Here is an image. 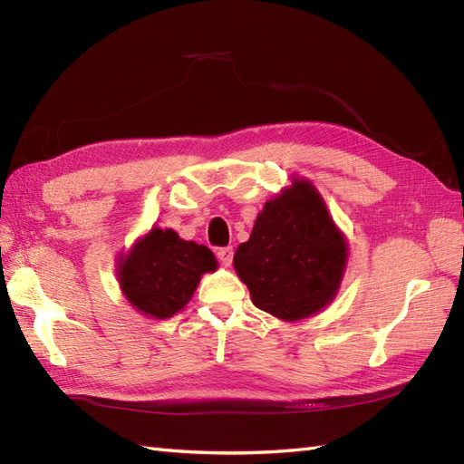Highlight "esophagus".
<instances>
[{
  "instance_id": "1",
  "label": "esophagus",
  "mask_w": 464,
  "mask_h": 464,
  "mask_svg": "<svg viewBox=\"0 0 464 464\" xmlns=\"http://www.w3.org/2000/svg\"><path fill=\"white\" fill-rule=\"evenodd\" d=\"M217 256H218V259H220V264H222L224 267H228V266L232 264L234 250H232V247H220V250L217 252Z\"/></svg>"
}]
</instances>
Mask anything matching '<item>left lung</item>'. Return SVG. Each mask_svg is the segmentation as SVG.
I'll return each instance as SVG.
<instances>
[{"label":"left lung","mask_w":464,"mask_h":464,"mask_svg":"<svg viewBox=\"0 0 464 464\" xmlns=\"http://www.w3.org/2000/svg\"><path fill=\"white\" fill-rule=\"evenodd\" d=\"M348 246L307 179H293L257 214L234 269L250 297L281 321H301L329 304L346 269Z\"/></svg>","instance_id":"1"}]
</instances>
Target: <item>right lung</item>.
Segmentation results:
<instances>
[{
    "label": "right lung",
    "mask_w": 464,
    "mask_h": 464,
    "mask_svg": "<svg viewBox=\"0 0 464 464\" xmlns=\"http://www.w3.org/2000/svg\"><path fill=\"white\" fill-rule=\"evenodd\" d=\"M218 267L207 246L179 238L171 228H151L118 262L123 295L140 313L169 319L185 309L200 276Z\"/></svg>",
    "instance_id": "add662e5"
}]
</instances>
